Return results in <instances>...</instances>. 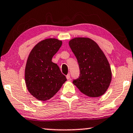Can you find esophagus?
Masks as SVG:
<instances>
[{
	"label": "esophagus",
	"instance_id": "1",
	"mask_svg": "<svg viewBox=\"0 0 133 133\" xmlns=\"http://www.w3.org/2000/svg\"><path fill=\"white\" fill-rule=\"evenodd\" d=\"M66 79H70V74L69 73V74H68L66 76Z\"/></svg>",
	"mask_w": 133,
	"mask_h": 133
}]
</instances>
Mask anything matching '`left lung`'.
I'll return each mask as SVG.
<instances>
[{"instance_id": "obj_1", "label": "left lung", "mask_w": 133, "mask_h": 133, "mask_svg": "<svg viewBox=\"0 0 133 133\" xmlns=\"http://www.w3.org/2000/svg\"><path fill=\"white\" fill-rule=\"evenodd\" d=\"M69 45L79 65V77L73 83L82 93L98 97L107 91L112 80L107 58L98 44L88 37H76Z\"/></svg>"}]
</instances>
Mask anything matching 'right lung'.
<instances>
[{
    "mask_svg": "<svg viewBox=\"0 0 133 133\" xmlns=\"http://www.w3.org/2000/svg\"><path fill=\"white\" fill-rule=\"evenodd\" d=\"M62 41L44 39L33 47L25 67V83L30 94L39 101H47L60 90L66 81L52 57L58 52Z\"/></svg>",
    "mask_w": 133,
    "mask_h": 133,
    "instance_id": "1",
    "label": "right lung"
}]
</instances>
